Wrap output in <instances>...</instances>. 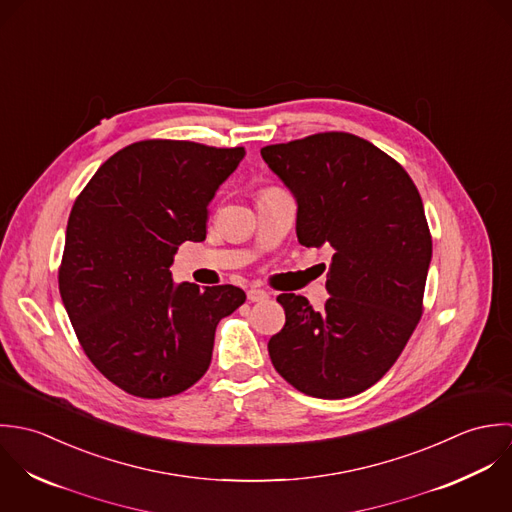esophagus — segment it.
<instances>
[{
	"label": "esophagus",
	"mask_w": 512,
	"mask_h": 512,
	"mask_svg": "<svg viewBox=\"0 0 512 512\" xmlns=\"http://www.w3.org/2000/svg\"><path fill=\"white\" fill-rule=\"evenodd\" d=\"M247 299L251 301V303H263V301H267L269 299V293L267 291H263V289H249L247 291Z\"/></svg>",
	"instance_id": "esophagus-1"
}]
</instances>
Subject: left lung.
<instances>
[{
    "instance_id": "1",
    "label": "left lung",
    "mask_w": 512,
    "mask_h": 512,
    "mask_svg": "<svg viewBox=\"0 0 512 512\" xmlns=\"http://www.w3.org/2000/svg\"><path fill=\"white\" fill-rule=\"evenodd\" d=\"M261 156L297 198L299 243L334 251L322 312L301 295L277 297L287 320L269 340L271 362L307 396H356L394 366L423 314L431 233L421 196L400 162L350 132Z\"/></svg>"
}]
</instances>
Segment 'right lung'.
Here are the masks:
<instances>
[{
	"instance_id": "right-lung-1",
	"label": "right lung",
	"mask_w": 512,
	"mask_h": 512,
	"mask_svg": "<svg viewBox=\"0 0 512 512\" xmlns=\"http://www.w3.org/2000/svg\"><path fill=\"white\" fill-rule=\"evenodd\" d=\"M243 146L140 140L112 154L77 196L59 265L75 334L108 382L160 400L209 368L217 322L245 303L233 285H174L178 245L204 241L207 205Z\"/></svg>"
}]
</instances>
